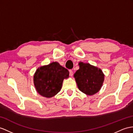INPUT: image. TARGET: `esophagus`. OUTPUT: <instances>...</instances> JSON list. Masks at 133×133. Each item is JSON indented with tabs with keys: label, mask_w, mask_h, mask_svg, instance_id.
Instances as JSON below:
<instances>
[{
	"label": "esophagus",
	"mask_w": 133,
	"mask_h": 133,
	"mask_svg": "<svg viewBox=\"0 0 133 133\" xmlns=\"http://www.w3.org/2000/svg\"><path fill=\"white\" fill-rule=\"evenodd\" d=\"M69 74L70 76H73V71L72 70H69Z\"/></svg>",
	"instance_id": "1"
}]
</instances>
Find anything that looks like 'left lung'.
<instances>
[{
  "label": "left lung",
  "mask_w": 133,
  "mask_h": 133,
  "mask_svg": "<svg viewBox=\"0 0 133 133\" xmlns=\"http://www.w3.org/2000/svg\"><path fill=\"white\" fill-rule=\"evenodd\" d=\"M79 69L74 74L79 90L87 95L98 92L103 85L104 75L102 70L89 63L79 62Z\"/></svg>",
  "instance_id": "left-lung-1"
}]
</instances>
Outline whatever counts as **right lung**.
Instances as JSON below:
<instances>
[{
  "mask_svg": "<svg viewBox=\"0 0 133 133\" xmlns=\"http://www.w3.org/2000/svg\"><path fill=\"white\" fill-rule=\"evenodd\" d=\"M69 72L57 62L38 68L34 75L37 91L46 98H51L59 92L63 80L69 77Z\"/></svg>",
  "mask_w": 133,
  "mask_h": 133,
  "instance_id": "add662e5",
  "label": "right lung"
}]
</instances>
